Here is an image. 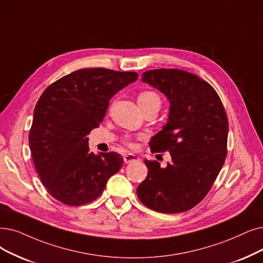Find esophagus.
<instances>
[{
  "label": "esophagus",
  "mask_w": 263,
  "mask_h": 263,
  "mask_svg": "<svg viewBox=\"0 0 263 263\" xmlns=\"http://www.w3.org/2000/svg\"><path fill=\"white\" fill-rule=\"evenodd\" d=\"M123 159H124V162H125L126 164H128V163H132V162L138 161V160H139V157H138L137 155L133 154V153H127V154H125V155H124Z\"/></svg>",
  "instance_id": "34e87169"
}]
</instances>
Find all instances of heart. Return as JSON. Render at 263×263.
<instances>
[{"label": "heart", "instance_id": "1", "mask_svg": "<svg viewBox=\"0 0 263 263\" xmlns=\"http://www.w3.org/2000/svg\"><path fill=\"white\" fill-rule=\"evenodd\" d=\"M137 101H138L139 106L142 110L145 109V108H148V107H152V106H156L159 108L161 107L160 96L152 90H142V91H140L138 93ZM125 143L127 144L128 146H134V143L129 139H126Z\"/></svg>", "mask_w": 263, "mask_h": 263}]
</instances>
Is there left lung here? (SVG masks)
<instances>
[{
  "mask_svg": "<svg viewBox=\"0 0 263 263\" xmlns=\"http://www.w3.org/2000/svg\"><path fill=\"white\" fill-rule=\"evenodd\" d=\"M142 82L170 100L168 121L149 144L153 153L170 152L172 162L162 168L157 161L144 160L148 176L137 187L138 198L159 213L186 212L207 195L224 164V107L211 84L183 70L146 71Z\"/></svg>",
  "mask_w": 263,
  "mask_h": 263,
  "instance_id": "8db88e82",
  "label": "left lung"
}]
</instances>
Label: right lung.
Segmentation results:
<instances>
[{
  "instance_id": "obj_1",
  "label": "right lung",
  "mask_w": 263,
  "mask_h": 263,
  "mask_svg": "<svg viewBox=\"0 0 263 263\" xmlns=\"http://www.w3.org/2000/svg\"><path fill=\"white\" fill-rule=\"evenodd\" d=\"M138 79L136 72L80 69L43 91L34 108L29 144L35 170L57 201L81 206L98 198L123 165L117 152H89L86 136L99 127L110 99Z\"/></svg>"
}]
</instances>
